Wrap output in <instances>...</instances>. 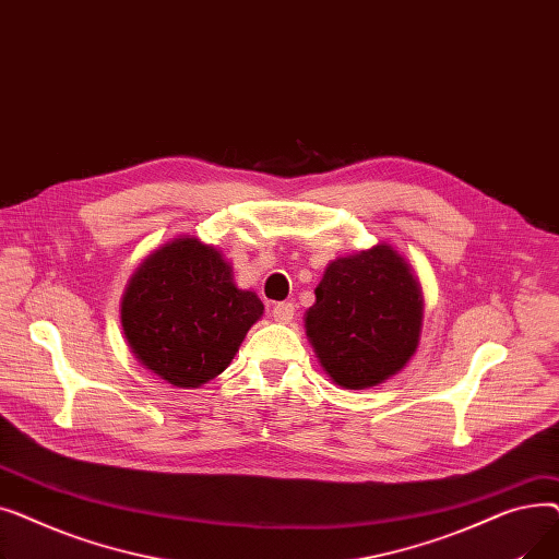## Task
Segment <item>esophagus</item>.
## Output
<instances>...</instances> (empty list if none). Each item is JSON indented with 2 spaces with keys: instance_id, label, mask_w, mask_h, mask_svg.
<instances>
[{
  "instance_id": "34e87169",
  "label": "esophagus",
  "mask_w": 559,
  "mask_h": 559,
  "mask_svg": "<svg viewBox=\"0 0 559 559\" xmlns=\"http://www.w3.org/2000/svg\"><path fill=\"white\" fill-rule=\"evenodd\" d=\"M272 317L274 321H278V324H289V321L295 319V304H276L272 310Z\"/></svg>"
}]
</instances>
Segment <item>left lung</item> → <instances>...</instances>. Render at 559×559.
Listing matches in <instances>:
<instances>
[{
  "instance_id": "obj_1",
  "label": "left lung",
  "mask_w": 559,
  "mask_h": 559,
  "mask_svg": "<svg viewBox=\"0 0 559 559\" xmlns=\"http://www.w3.org/2000/svg\"><path fill=\"white\" fill-rule=\"evenodd\" d=\"M306 312L314 354L346 390L383 383L415 356L424 299L405 260L388 245L331 262Z\"/></svg>"
}]
</instances>
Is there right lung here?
Returning a JSON list of instances; mask_svg holds the SVG:
<instances>
[{"mask_svg": "<svg viewBox=\"0 0 559 559\" xmlns=\"http://www.w3.org/2000/svg\"><path fill=\"white\" fill-rule=\"evenodd\" d=\"M238 289L230 264L197 238H179L146 258L122 299V326L135 358L174 388L219 376L262 314Z\"/></svg>", "mask_w": 559, "mask_h": 559, "instance_id": "right-lung-1", "label": "right lung"}]
</instances>
